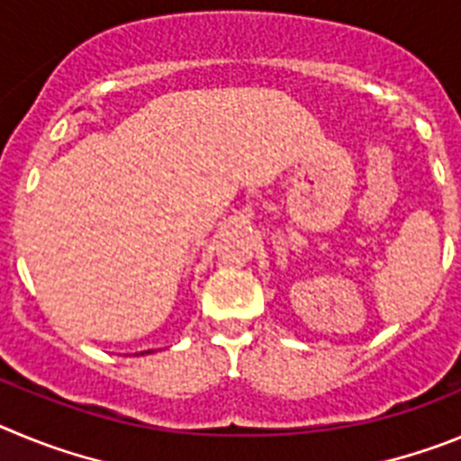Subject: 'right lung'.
Segmentation results:
<instances>
[{"instance_id": "obj_1", "label": "right lung", "mask_w": 461, "mask_h": 461, "mask_svg": "<svg viewBox=\"0 0 461 461\" xmlns=\"http://www.w3.org/2000/svg\"><path fill=\"white\" fill-rule=\"evenodd\" d=\"M142 354H151V351H142Z\"/></svg>"}]
</instances>
